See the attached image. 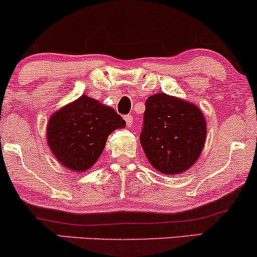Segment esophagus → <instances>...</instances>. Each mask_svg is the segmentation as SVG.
<instances>
[{"mask_svg": "<svg viewBox=\"0 0 257 257\" xmlns=\"http://www.w3.org/2000/svg\"><path fill=\"white\" fill-rule=\"evenodd\" d=\"M124 120L126 123V126H132L133 123H134V118H133L132 115H125L124 116Z\"/></svg>", "mask_w": 257, "mask_h": 257, "instance_id": "34e87169", "label": "esophagus"}]
</instances>
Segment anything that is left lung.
<instances>
[{"label":"left lung","instance_id":"8db88e82","mask_svg":"<svg viewBox=\"0 0 257 257\" xmlns=\"http://www.w3.org/2000/svg\"><path fill=\"white\" fill-rule=\"evenodd\" d=\"M206 129L205 117L196 105L157 93L146 100L140 142L154 169L164 175H179L199 159Z\"/></svg>","mask_w":257,"mask_h":257}]
</instances>
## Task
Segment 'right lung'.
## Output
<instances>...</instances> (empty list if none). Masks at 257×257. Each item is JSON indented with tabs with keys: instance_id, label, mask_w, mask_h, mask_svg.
Here are the masks:
<instances>
[{
	"instance_id": "1",
	"label": "right lung",
	"mask_w": 257,
	"mask_h": 257,
	"mask_svg": "<svg viewBox=\"0 0 257 257\" xmlns=\"http://www.w3.org/2000/svg\"><path fill=\"white\" fill-rule=\"evenodd\" d=\"M124 126L125 120L112 107L81 95L50 117L46 140L64 168L83 172L100 157L111 133Z\"/></svg>"
}]
</instances>
